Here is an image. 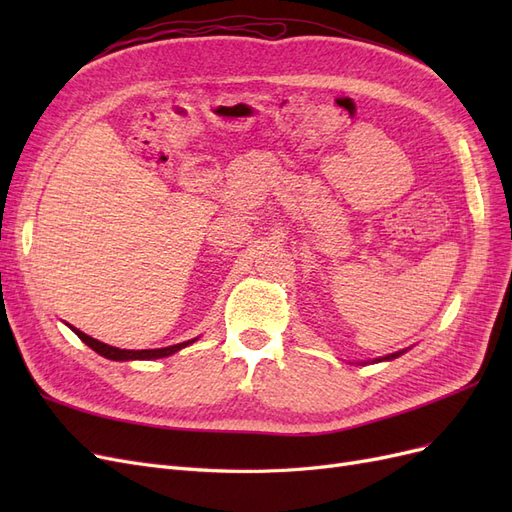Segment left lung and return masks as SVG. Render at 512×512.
I'll return each mask as SVG.
<instances>
[{"label": "left lung", "mask_w": 512, "mask_h": 512, "mask_svg": "<svg viewBox=\"0 0 512 512\" xmlns=\"http://www.w3.org/2000/svg\"><path fill=\"white\" fill-rule=\"evenodd\" d=\"M393 356H397V354H391V356H386V359H393Z\"/></svg>", "instance_id": "1"}]
</instances>
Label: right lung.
<instances>
[{
	"instance_id": "obj_1",
	"label": "right lung",
	"mask_w": 512,
	"mask_h": 512,
	"mask_svg": "<svg viewBox=\"0 0 512 512\" xmlns=\"http://www.w3.org/2000/svg\"><path fill=\"white\" fill-rule=\"evenodd\" d=\"M76 335H79V339H83V342L91 348V350H96L98 354H102V356H106V359H111V361H149V359H162V356H170V354H175L177 350H181V348H185V346H190L194 339H190V342H183V344H175V346H168V348H156V350H121V348H113V346H108V344H102V342H98V339H94V337H89V335H85L83 331H79V329H74V327H70Z\"/></svg>"
}]
</instances>
